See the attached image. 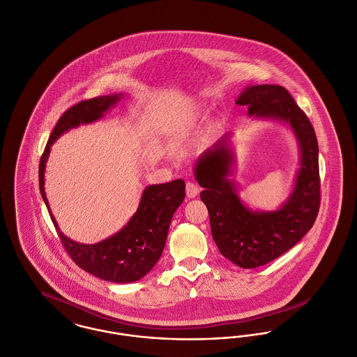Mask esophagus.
I'll list each match as a JSON object with an SVG mask.
<instances>
[{
    "label": "esophagus",
    "instance_id": "obj_1",
    "mask_svg": "<svg viewBox=\"0 0 357 357\" xmlns=\"http://www.w3.org/2000/svg\"><path fill=\"white\" fill-rule=\"evenodd\" d=\"M199 194V187L197 186L194 182H187L186 195L188 198H195Z\"/></svg>",
    "mask_w": 357,
    "mask_h": 357
}]
</instances>
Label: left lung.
Here are the masks:
<instances>
[{
    "label": "left lung",
    "mask_w": 357,
    "mask_h": 357,
    "mask_svg": "<svg viewBox=\"0 0 357 357\" xmlns=\"http://www.w3.org/2000/svg\"><path fill=\"white\" fill-rule=\"evenodd\" d=\"M236 102L246 105L253 119L288 126L300 153L293 188L275 210H253L241 199L239 186L231 179L236 153L230 132L207 149L194 166V176L204 187L201 199L208 211L213 239L221 255L239 268L253 269L287 253L316 221L320 207L319 144L310 121L284 86L249 85Z\"/></svg>",
    "instance_id": "obj_1"
}]
</instances>
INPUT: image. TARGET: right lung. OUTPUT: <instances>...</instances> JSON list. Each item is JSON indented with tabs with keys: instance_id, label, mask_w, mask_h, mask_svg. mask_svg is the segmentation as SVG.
Listing matches in <instances>:
<instances>
[{
	"instance_id": "1",
	"label": "right lung",
	"mask_w": 357,
	"mask_h": 357,
	"mask_svg": "<svg viewBox=\"0 0 357 357\" xmlns=\"http://www.w3.org/2000/svg\"><path fill=\"white\" fill-rule=\"evenodd\" d=\"M123 93L99 96L80 102L59 119L40 160L38 182L43 201L70 258L85 272L115 284H128L143 278L159 261L169 234L171 220L185 201L183 179L151 185L143 190L136 213L118 233L98 243H80L67 237L52 214L45 194V166L52 144L72 128L102 119L121 100Z\"/></svg>"
}]
</instances>
